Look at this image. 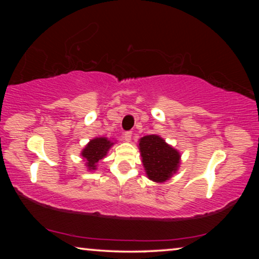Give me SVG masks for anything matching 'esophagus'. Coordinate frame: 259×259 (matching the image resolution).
<instances>
[{
    "label": "esophagus",
    "mask_w": 259,
    "mask_h": 259,
    "mask_svg": "<svg viewBox=\"0 0 259 259\" xmlns=\"http://www.w3.org/2000/svg\"><path fill=\"white\" fill-rule=\"evenodd\" d=\"M122 138H123L125 142H131V138H133V133H130V131H126V133L122 135Z\"/></svg>",
    "instance_id": "1"
}]
</instances>
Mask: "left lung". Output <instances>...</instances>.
<instances>
[{
	"label": "left lung",
	"instance_id": "8db88e82",
	"mask_svg": "<svg viewBox=\"0 0 259 259\" xmlns=\"http://www.w3.org/2000/svg\"><path fill=\"white\" fill-rule=\"evenodd\" d=\"M139 151L147 177L155 183H163L179 168L181 154L157 135L139 139Z\"/></svg>",
	"mask_w": 259,
	"mask_h": 259
}]
</instances>
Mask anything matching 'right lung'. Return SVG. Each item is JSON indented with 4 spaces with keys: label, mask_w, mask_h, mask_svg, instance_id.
<instances>
[{
    "label": "right lung",
    "mask_w": 259,
    "mask_h": 259,
    "mask_svg": "<svg viewBox=\"0 0 259 259\" xmlns=\"http://www.w3.org/2000/svg\"><path fill=\"white\" fill-rule=\"evenodd\" d=\"M113 142L105 137L91 139L88 145L83 148L81 155L85 160V165L89 170L97 169V163L107 154L109 148L113 146Z\"/></svg>",
    "instance_id": "add662e5"
}]
</instances>
